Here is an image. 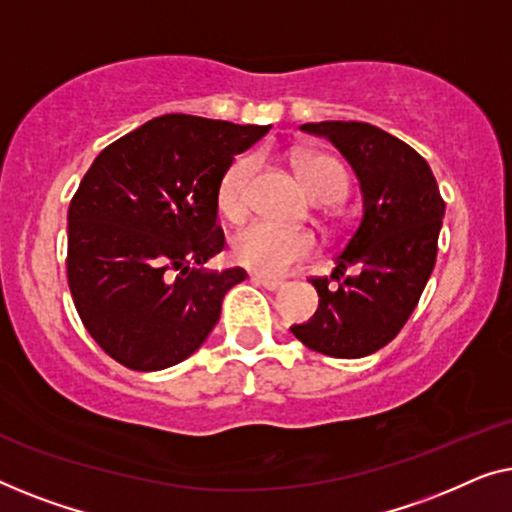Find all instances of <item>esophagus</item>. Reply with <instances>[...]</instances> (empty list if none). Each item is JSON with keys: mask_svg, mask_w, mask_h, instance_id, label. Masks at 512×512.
<instances>
[{"mask_svg": "<svg viewBox=\"0 0 512 512\" xmlns=\"http://www.w3.org/2000/svg\"><path fill=\"white\" fill-rule=\"evenodd\" d=\"M253 280H255L257 285H262L264 290H269V292H276V290H280V287L285 285L283 280H276V278H266V276H259V273H253Z\"/></svg>", "mask_w": 512, "mask_h": 512, "instance_id": "obj_1", "label": "esophagus"}]
</instances>
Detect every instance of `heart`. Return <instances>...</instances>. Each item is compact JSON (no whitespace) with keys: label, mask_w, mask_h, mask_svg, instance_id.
<instances>
[{"label":"heart","mask_w":512,"mask_h":512,"mask_svg":"<svg viewBox=\"0 0 512 512\" xmlns=\"http://www.w3.org/2000/svg\"><path fill=\"white\" fill-rule=\"evenodd\" d=\"M294 167L301 183L315 201H334L345 192L348 176L343 164L331 155L299 153L294 157ZM257 171L255 157H241L225 171L218 185V211L227 220H241L248 211V192ZM318 248V241L306 229H287L273 222H250L239 229L229 243V253L234 262L262 276H285L292 266L311 257Z\"/></svg>","instance_id":"heart-1"}]
</instances>
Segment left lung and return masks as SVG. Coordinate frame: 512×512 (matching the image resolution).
Listing matches in <instances>:
<instances>
[{
    "label": "left lung",
    "mask_w": 512,
    "mask_h": 512,
    "mask_svg": "<svg viewBox=\"0 0 512 512\" xmlns=\"http://www.w3.org/2000/svg\"><path fill=\"white\" fill-rule=\"evenodd\" d=\"M301 129L325 136L350 162L362 190V218L331 276L311 280L318 311L290 329L322 355L366 357L390 343L415 311L436 264L445 201L427 160L380 127L325 120Z\"/></svg>",
    "instance_id": "1"
}]
</instances>
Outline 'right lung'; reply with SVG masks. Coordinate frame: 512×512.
I'll return each instance as SVG.
<instances>
[{
    "label": "right lung",
    "instance_id": "right-lung-1",
    "mask_svg": "<svg viewBox=\"0 0 512 512\" xmlns=\"http://www.w3.org/2000/svg\"><path fill=\"white\" fill-rule=\"evenodd\" d=\"M271 125L169 113L113 141L69 204L67 278L85 329L134 371L201 348L225 294L246 280L204 264L225 248L218 185Z\"/></svg>",
    "mask_w": 512,
    "mask_h": 512
}]
</instances>
